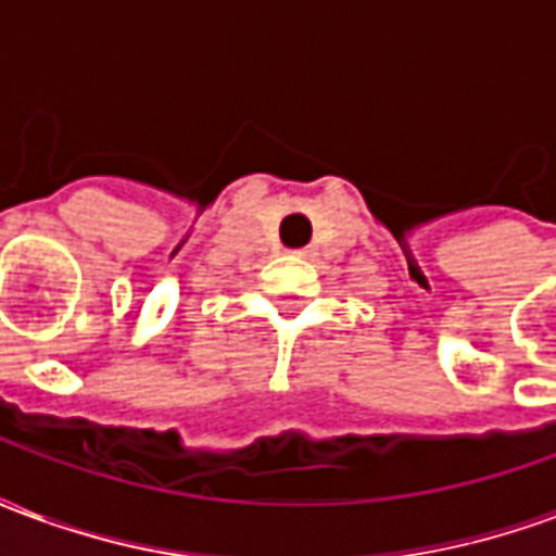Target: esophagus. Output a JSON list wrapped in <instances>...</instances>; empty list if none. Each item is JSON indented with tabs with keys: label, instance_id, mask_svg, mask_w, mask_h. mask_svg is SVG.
I'll return each mask as SVG.
<instances>
[{
	"label": "esophagus",
	"instance_id": "1",
	"mask_svg": "<svg viewBox=\"0 0 556 556\" xmlns=\"http://www.w3.org/2000/svg\"><path fill=\"white\" fill-rule=\"evenodd\" d=\"M294 255H298V258H306V255H309V250H294Z\"/></svg>",
	"mask_w": 556,
	"mask_h": 556
}]
</instances>
